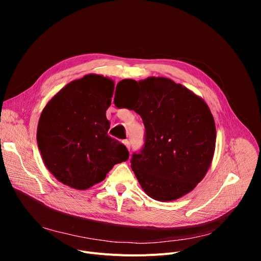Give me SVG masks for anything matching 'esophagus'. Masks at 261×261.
I'll return each instance as SVG.
<instances>
[{"label": "esophagus", "mask_w": 261, "mask_h": 261, "mask_svg": "<svg viewBox=\"0 0 261 261\" xmlns=\"http://www.w3.org/2000/svg\"><path fill=\"white\" fill-rule=\"evenodd\" d=\"M122 144L126 146V148H127L128 150H130V142H129L128 140H125V141H123V142H122Z\"/></svg>", "instance_id": "obj_1"}]
</instances>
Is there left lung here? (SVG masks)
I'll return each instance as SVG.
<instances>
[{"mask_svg":"<svg viewBox=\"0 0 261 261\" xmlns=\"http://www.w3.org/2000/svg\"><path fill=\"white\" fill-rule=\"evenodd\" d=\"M122 82L138 85L139 97L129 109L141 115L146 129L144 148L131 159L136 179L156 201L180 199L204 179L211 167L216 148L211 110L200 96L169 78L126 79L119 84ZM115 106L121 107L116 101Z\"/></svg>","mask_w":261,"mask_h":261,"instance_id":"left-lung-1","label":"left lung"}]
</instances>
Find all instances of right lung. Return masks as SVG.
<instances>
[{
  "instance_id": "1",
  "label": "right lung",
  "mask_w": 261,
  "mask_h": 261,
  "mask_svg": "<svg viewBox=\"0 0 261 261\" xmlns=\"http://www.w3.org/2000/svg\"><path fill=\"white\" fill-rule=\"evenodd\" d=\"M114 81L89 74L67 84L40 115L37 143L48 171L62 184L86 190L106 179L115 164L129 159L127 148L108 135L106 111Z\"/></svg>"
}]
</instances>
